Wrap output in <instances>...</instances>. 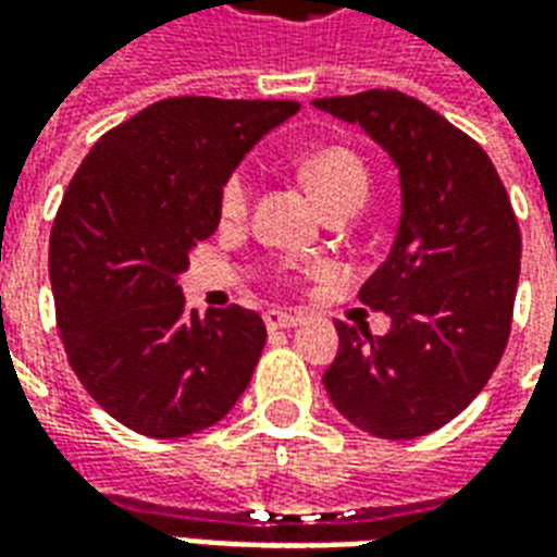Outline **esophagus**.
Instances as JSON below:
<instances>
[{
    "label": "esophagus",
    "instance_id": "obj_1",
    "mask_svg": "<svg viewBox=\"0 0 557 557\" xmlns=\"http://www.w3.org/2000/svg\"><path fill=\"white\" fill-rule=\"evenodd\" d=\"M304 322L301 313H289V310H268L265 325L268 331H283V327H298Z\"/></svg>",
    "mask_w": 557,
    "mask_h": 557
}]
</instances>
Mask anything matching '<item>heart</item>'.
I'll return each mask as SVG.
<instances>
[{"label":"heart","mask_w":557,"mask_h":557,"mask_svg":"<svg viewBox=\"0 0 557 557\" xmlns=\"http://www.w3.org/2000/svg\"><path fill=\"white\" fill-rule=\"evenodd\" d=\"M301 175L307 187L319 196L325 211L343 202H363L367 196V166L361 158L343 146H325L310 151L301 160ZM250 175L247 170H235L220 187V214L226 220H238L247 214L250 206Z\"/></svg>","instance_id":"1"}]
</instances>
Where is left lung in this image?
Returning a JSON list of instances; mask_svg holds the SVG:
<instances>
[{"instance_id":"obj_1","label":"left lung","mask_w":557,"mask_h":557,"mask_svg":"<svg viewBox=\"0 0 557 557\" xmlns=\"http://www.w3.org/2000/svg\"><path fill=\"white\" fill-rule=\"evenodd\" d=\"M361 125L399 170L403 214L387 259L358 292L391 331L337 322L322 382L375 438H418L454 420L502 361L513 325L522 235L490 154L418 98L370 89L319 98Z\"/></svg>"}]
</instances>
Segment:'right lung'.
<instances>
[{"instance_id":"obj_1","label":"right lung","mask_w":557,"mask_h":557,"mask_svg":"<svg viewBox=\"0 0 557 557\" xmlns=\"http://www.w3.org/2000/svg\"><path fill=\"white\" fill-rule=\"evenodd\" d=\"M295 101L166 98L107 131L67 184L50 232V286L67 363L107 414L148 438L214 426L250 385L265 322L184 307L178 274L214 235L220 187Z\"/></svg>"}]
</instances>
